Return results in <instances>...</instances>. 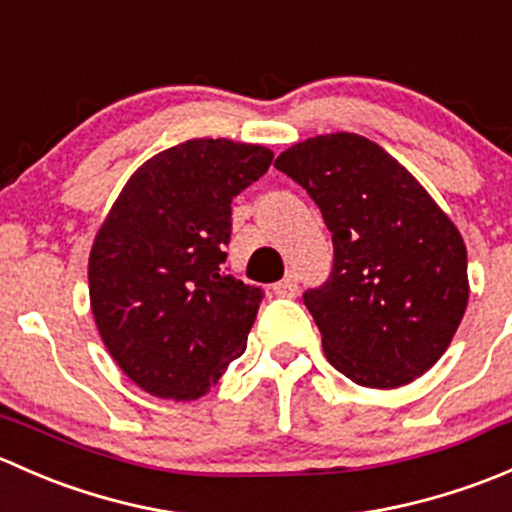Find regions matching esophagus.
I'll return each mask as SVG.
<instances>
[{"mask_svg": "<svg viewBox=\"0 0 512 512\" xmlns=\"http://www.w3.org/2000/svg\"><path fill=\"white\" fill-rule=\"evenodd\" d=\"M272 289H275L277 297H294V294H297V289H299V285H297V275H294V272H289L285 280L277 282V285L272 287Z\"/></svg>", "mask_w": 512, "mask_h": 512, "instance_id": "34e87169", "label": "esophagus"}]
</instances>
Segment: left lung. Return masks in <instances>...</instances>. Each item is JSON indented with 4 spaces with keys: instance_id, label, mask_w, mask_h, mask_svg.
Masks as SVG:
<instances>
[{
    "instance_id": "1",
    "label": "left lung",
    "mask_w": 512,
    "mask_h": 512,
    "mask_svg": "<svg viewBox=\"0 0 512 512\" xmlns=\"http://www.w3.org/2000/svg\"><path fill=\"white\" fill-rule=\"evenodd\" d=\"M332 232V272L302 294L329 364L371 389L431 369L468 304L461 232L396 158L356 133L307 138L275 160Z\"/></svg>"
}]
</instances>
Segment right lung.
<instances>
[{"label":"right lung","mask_w":512,"mask_h":512,"mask_svg":"<svg viewBox=\"0 0 512 512\" xmlns=\"http://www.w3.org/2000/svg\"><path fill=\"white\" fill-rule=\"evenodd\" d=\"M272 158L225 138L180 143L131 175L98 230L89 257L98 334L148 394L198 399L245 352L265 292L227 272L230 205Z\"/></svg>","instance_id":"add662e5"}]
</instances>
